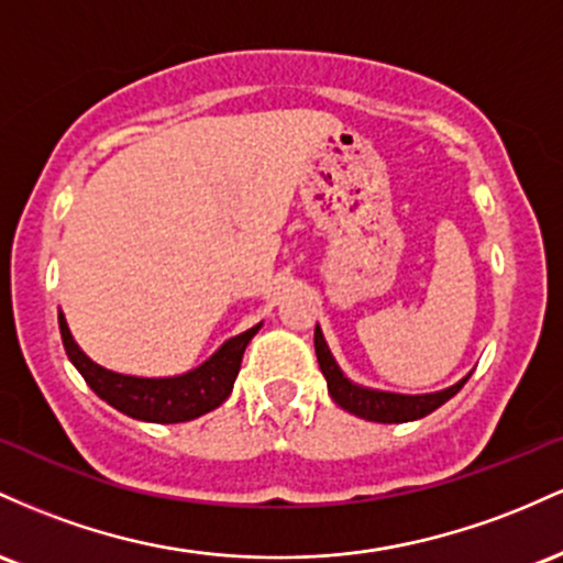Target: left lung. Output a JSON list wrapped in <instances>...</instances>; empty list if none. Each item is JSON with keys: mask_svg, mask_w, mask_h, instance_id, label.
I'll return each instance as SVG.
<instances>
[{"mask_svg": "<svg viewBox=\"0 0 563 563\" xmlns=\"http://www.w3.org/2000/svg\"><path fill=\"white\" fill-rule=\"evenodd\" d=\"M313 345H316V358H319V366H321V375L327 377V390H330L334 404L343 407L345 412L372 422H409V420L426 418V415H431L433 409H439L441 404L450 401L471 377V375L463 377V380L454 383L452 388L435 390V394H422V396L388 394V390L364 388V385L351 383L349 377L340 372L338 362L332 358L330 345H327L319 324H316V332H313Z\"/></svg>", "mask_w": 563, "mask_h": 563, "instance_id": "8db88e82", "label": "left lung"}]
</instances>
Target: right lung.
<instances>
[{
	"instance_id": "add662e5",
	"label": "right lung",
	"mask_w": 563,
	"mask_h": 563,
	"mask_svg": "<svg viewBox=\"0 0 563 563\" xmlns=\"http://www.w3.org/2000/svg\"><path fill=\"white\" fill-rule=\"evenodd\" d=\"M63 349H66L71 364L77 366L79 375L90 385L95 394L113 409L124 412L128 418L145 422H186L201 415L212 412L231 396L233 380L242 366L244 349L261 324L252 330L225 340L218 351L207 358L197 369L186 372L178 377H132L119 375V372L106 369L95 364L85 351L74 343L68 332L66 316L58 313Z\"/></svg>"
}]
</instances>
